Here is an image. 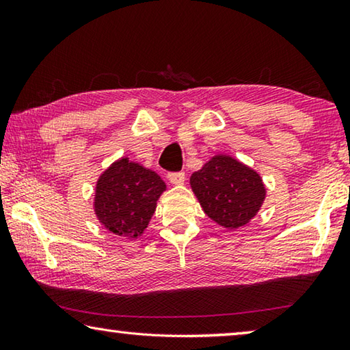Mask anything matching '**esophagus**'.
Instances as JSON below:
<instances>
[{
    "label": "esophagus",
    "instance_id": "obj_1",
    "mask_svg": "<svg viewBox=\"0 0 350 350\" xmlns=\"http://www.w3.org/2000/svg\"><path fill=\"white\" fill-rule=\"evenodd\" d=\"M168 180L174 183V185H180V183L185 182V173H182V171H179V173H170Z\"/></svg>",
    "mask_w": 350,
    "mask_h": 350
}]
</instances>
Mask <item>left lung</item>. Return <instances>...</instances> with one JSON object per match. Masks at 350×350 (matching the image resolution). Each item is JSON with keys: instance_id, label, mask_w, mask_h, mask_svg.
<instances>
[{"instance_id": "left-lung-1", "label": "left lung", "mask_w": 350, "mask_h": 350, "mask_svg": "<svg viewBox=\"0 0 350 350\" xmlns=\"http://www.w3.org/2000/svg\"><path fill=\"white\" fill-rule=\"evenodd\" d=\"M205 215L224 228L244 227L265 199L260 176L236 159L217 154L189 177Z\"/></svg>"}]
</instances>
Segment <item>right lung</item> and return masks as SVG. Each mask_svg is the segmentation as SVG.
I'll return each instance as SVG.
<instances>
[{
    "label": "right lung",
    "instance_id": "obj_1",
    "mask_svg": "<svg viewBox=\"0 0 350 350\" xmlns=\"http://www.w3.org/2000/svg\"><path fill=\"white\" fill-rule=\"evenodd\" d=\"M165 189L157 173L123 157L98 177L94 211L111 233L135 239L145 232Z\"/></svg>",
    "mask_w": 350,
    "mask_h": 350
}]
</instances>
